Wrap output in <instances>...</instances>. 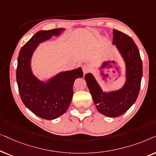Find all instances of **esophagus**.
<instances>
[{"label": "esophagus", "instance_id": "esophagus-1", "mask_svg": "<svg viewBox=\"0 0 156 156\" xmlns=\"http://www.w3.org/2000/svg\"><path fill=\"white\" fill-rule=\"evenodd\" d=\"M82 69H83V73L86 74V73L88 71L89 68H88V66H87L86 65H84V66H83Z\"/></svg>", "mask_w": 156, "mask_h": 156}]
</instances>
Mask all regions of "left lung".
<instances>
[{
    "instance_id": "8db88e82",
    "label": "left lung",
    "mask_w": 156,
    "mask_h": 156,
    "mask_svg": "<svg viewBox=\"0 0 156 156\" xmlns=\"http://www.w3.org/2000/svg\"><path fill=\"white\" fill-rule=\"evenodd\" d=\"M113 44L125 64V83L118 90L104 91L90 73L85 80L100 113L115 118L125 113L136 102L143 76V64L140 53L133 39L125 33L113 29Z\"/></svg>"
}]
</instances>
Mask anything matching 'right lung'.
<instances>
[{"label": "right lung", "mask_w": 156, "mask_h": 156, "mask_svg": "<svg viewBox=\"0 0 156 156\" xmlns=\"http://www.w3.org/2000/svg\"><path fill=\"white\" fill-rule=\"evenodd\" d=\"M66 28L41 30L20 49L18 58L16 80L23 103L38 117L53 120L67 111L73 95L74 81L83 76L82 68L58 73L41 80L33 73L31 60L40 43L58 37Z\"/></svg>", "instance_id": "right-lung-1"}]
</instances>
